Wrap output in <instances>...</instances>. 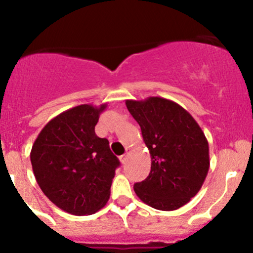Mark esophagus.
I'll return each instance as SVG.
<instances>
[{"label":"esophagus","instance_id":"1","mask_svg":"<svg viewBox=\"0 0 253 253\" xmlns=\"http://www.w3.org/2000/svg\"><path fill=\"white\" fill-rule=\"evenodd\" d=\"M127 159H128V152H127L126 155H124V156L120 157V161H121V163H123V164H126L127 163Z\"/></svg>","mask_w":253,"mask_h":253}]
</instances>
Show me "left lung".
Masks as SVG:
<instances>
[{
    "mask_svg": "<svg viewBox=\"0 0 253 253\" xmlns=\"http://www.w3.org/2000/svg\"><path fill=\"white\" fill-rule=\"evenodd\" d=\"M126 106L151 156L149 176L134 184L136 196L155 210H178L199 193L210 170L205 133L187 110L167 98L127 100Z\"/></svg>",
    "mask_w": 253,
    "mask_h": 253,
    "instance_id": "left-lung-1",
    "label": "left lung"
}]
</instances>
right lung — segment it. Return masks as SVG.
I'll use <instances>...</instances> for the list:
<instances>
[{
	"instance_id": "add662e5",
	"label": "right lung",
	"mask_w": 253,
	"mask_h": 253,
	"mask_svg": "<svg viewBox=\"0 0 253 253\" xmlns=\"http://www.w3.org/2000/svg\"><path fill=\"white\" fill-rule=\"evenodd\" d=\"M100 107L81 104L46 124L34 141L31 163L42 193L58 208L90 215L106 206L120 165L106 138L95 134Z\"/></svg>"
}]
</instances>
